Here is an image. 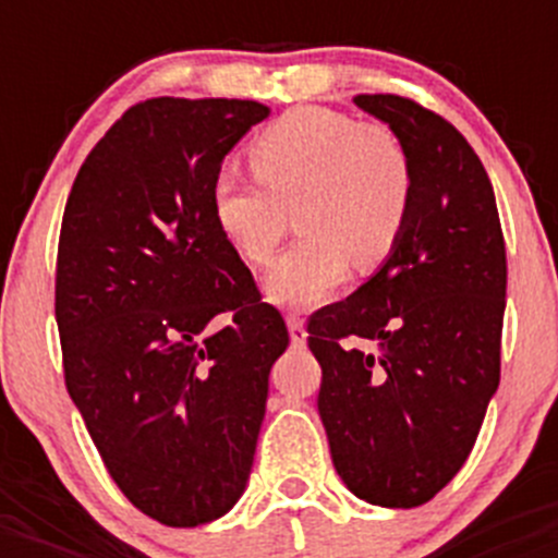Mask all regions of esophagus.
<instances>
[{
  "label": "esophagus",
  "mask_w": 558,
  "mask_h": 558,
  "mask_svg": "<svg viewBox=\"0 0 558 558\" xmlns=\"http://www.w3.org/2000/svg\"><path fill=\"white\" fill-rule=\"evenodd\" d=\"M286 324H289V331H291V345H294V348L305 345V340H307L305 318H302L300 313H289V315H286Z\"/></svg>",
  "instance_id": "obj_1"
}]
</instances>
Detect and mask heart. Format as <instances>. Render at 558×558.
<instances>
[{
	"mask_svg": "<svg viewBox=\"0 0 558 558\" xmlns=\"http://www.w3.org/2000/svg\"><path fill=\"white\" fill-rule=\"evenodd\" d=\"M256 178L221 172L210 207L227 243L253 267L272 262L294 223L296 243L272 264L267 294L313 305L367 269L402 238L413 202V161L384 121H359L329 107H294L247 145Z\"/></svg>",
	"mask_w": 558,
	"mask_h": 558,
	"instance_id": "obj_1",
	"label": "heart"
}]
</instances>
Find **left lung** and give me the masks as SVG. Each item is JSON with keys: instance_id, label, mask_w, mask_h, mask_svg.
Instances as JSON below:
<instances>
[{"instance_id": "1", "label": "left lung", "mask_w": 558, "mask_h": 558, "mask_svg": "<svg viewBox=\"0 0 558 558\" xmlns=\"http://www.w3.org/2000/svg\"><path fill=\"white\" fill-rule=\"evenodd\" d=\"M402 137L413 202L384 267L307 318L331 461L359 499L418 508L453 481L499 386L508 256L492 180L459 129L359 94Z\"/></svg>"}]
</instances>
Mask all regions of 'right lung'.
I'll use <instances>...</instances> for the list:
<instances>
[{"label":"right lung","instance_id":"obj_1","mask_svg":"<svg viewBox=\"0 0 558 558\" xmlns=\"http://www.w3.org/2000/svg\"><path fill=\"white\" fill-rule=\"evenodd\" d=\"M269 107L156 97L83 161L56 253L64 384L123 497L167 526L243 494L289 348L210 207L221 161Z\"/></svg>","mask_w":558,"mask_h":558}]
</instances>
